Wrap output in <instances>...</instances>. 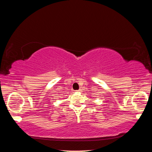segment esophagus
<instances>
[{"mask_svg": "<svg viewBox=\"0 0 152 152\" xmlns=\"http://www.w3.org/2000/svg\"><path fill=\"white\" fill-rule=\"evenodd\" d=\"M80 91H81V90H80V89L78 90V91H76V92H80Z\"/></svg>", "mask_w": 152, "mask_h": 152, "instance_id": "esophagus-1", "label": "esophagus"}]
</instances>
